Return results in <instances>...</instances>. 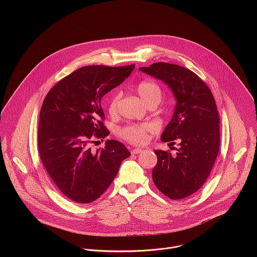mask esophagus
Wrapping results in <instances>:
<instances>
[{
  "label": "esophagus",
  "mask_w": 257,
  "mask_h": 257,
  "mask_svg": "<svg viewBox=\"0 0 257 257\" xmlns=\"http://www.w3.org/2000/svg\"><path fill=\"white\" fill-rule=\"evenodd\" d=\"M143 151H144V149L142 147H136V148H134L132 150V154H139V153H141Z\"/></svg>",
  "instance_id": "1"
}]
</instances>
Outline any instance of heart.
<instances>
[{"mask_svg": "<svg viewBox=\"0 0 257 257\" xmlns=\"http://www.w3.org/2000/svg\"><path fill=\"white\" fill-rule=\"evenodd\" d=\"M137 91L144 100V102L149 105L151 103H159L162 98V91L160 86L150 80L141 81L137 86ZM121 98L120 91H114L110 96L108 103V112L111 116L116 115L118 111V106ZM153 132V126L149 123H127L118 128V136L132 143V144H144L148 139V135Z\"/></svg>", "mask_w": 257, "mask_h": 257, "instance_id": "1", "label": "heart"}]
</instances>
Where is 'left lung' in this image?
I'll list each match as a JSON object with an SVG mask.
<instances>
[{
  "instance_id": "8db88e82",
  "label": "left lung",
  "mask_w": 257,
  "mask_h": 257,
  "mask_svg": "<svg viewBox=\"0 0 257 257\" xmlns=\"http://www.w3.org/2000/svg\"><path fill=\"white\" fill-rule=\"evenodd\" d=\"M141 70L166 83L174 93L176 107L165 127L163 143L180 142L175 155L154 150L152 169L156 188L172 200L196 193L207 181L220 149V117L215 98L207 84L186 67L156 62Z\"/></svg>"
}]
</instances>
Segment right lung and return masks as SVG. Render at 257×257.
Here are the masks:
<instances>
[{"mask_svg": "<svg viewBox=\"0 0 257 257\" xmlns=\"http://www.w3.org/2000/svg\"><path fill=\"white\" fill-rule=\"evenodd\" d=\"M134 69L135 64L81 67L54 85L43 101L37 136L39 156L53 183L71 201L88 204L97 200L131 155L123 144L113 140L96 151L91 144L110 134L104 124L102 98Z\"/></svg>", "mask_w": 257, "mask_h": 257, "instance_id": "add662e5", "label": "right lung"}]
</instances>
